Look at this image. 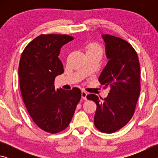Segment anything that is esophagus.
Returning a JSON list of instances; mask_svg holds the SVG:
<instances>
[{"label": "esophagus", "mask_w": 158, "mask_h": 158, "mask_svg": "<svg viewBox=\"0 0 158 158\" xmlns=\"http://www.w3.org/2000/svg\"><path fill=\"white\" fill-rule=\"evenodd\" d=\"M86 96H87V93L85 91H84V90H82V91H81V98H82V99H84V100H87Z\"/></svg>", "instance_id": "34e87169"}]
</instances>
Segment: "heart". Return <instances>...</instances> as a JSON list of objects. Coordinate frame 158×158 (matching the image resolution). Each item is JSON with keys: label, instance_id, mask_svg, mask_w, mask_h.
<instances>
[{"label": "heart", "instance_id": "1", "mask_svg": "<svg viewBox=\"0 0 158 158\" xmlns=\"http://www.w3.org/2000/svg\"><path fill=\"white\" fill-rule=\"evenodd\" d=\"M85 48L86 53H98V54L100 55L102 53V48L101 45L97 43V42H91V43L88 44Z\"/></svg>", "mask_w": 158, "mask_h": 158}]
</instances>
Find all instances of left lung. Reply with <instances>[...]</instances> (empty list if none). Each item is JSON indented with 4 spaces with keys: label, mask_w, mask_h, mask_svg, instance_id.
I'll list each match as a JSON object with an SVG mask.
<instances>
[{
    "label": "left lung",
    "mask_w": 158,
    "mask_h": 158,
    "mask_svg": "<svg viewBox=\"0 0 158 158\" xmlns=\"http://www.w3.org/2000/svg\"><path fill=\"white\" fill-rule=\"evenodd\" d=\"M107 64L99 81L111 88L106 98L95 94L87 99L95 102L94 124L102 132L113 133L124 127L133 116L140 94V65L137 53L130 43L119 37L105 34Z\"/></svg>",
    "instance_id": "8db88e82"
}]
</instances>
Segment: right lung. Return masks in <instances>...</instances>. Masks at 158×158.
Returning a JSON list of instances; mask_svg holds the SVG:
<instances>
[{
	"label": "right lung",
	"instance_id": "1",
	"mask_svg": "<svg viewBox=\"0 0 158 158\" xmlns=\"http://www.w3.org/2000/svg\"><path fill=\"white\" fill-rule=\"evenodd\" d=\"M74 40L68 35H41L23 50L19 65L21 93L37 126L56 134L68 127L81 98L78 88L55 90L56 77L63 73L61 47Z\"/></svg>",
	"mask_w": 158,
	"mask_h": 158
}]
</instances>
